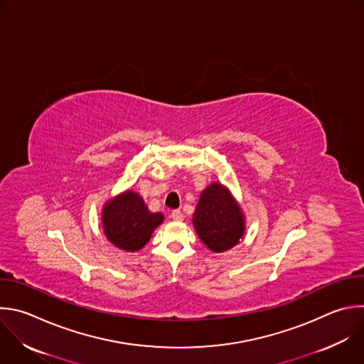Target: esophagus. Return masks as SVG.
<instances>
[{"instance_id":"1","label":"esophagus","mask_w":364,"mask_h":364,"mask_svg":"<svg viewBox=\"0 0 364 364\" xmlns=\"http://www.w3.org/2000/svg\"><path fill=\"white\" fill-rule=\"evenodd\" d=\"M171 218H173L174 221H183V220H184V214H183L180 210H174V211L171 213Z\"/></svg>"}]
</instances>
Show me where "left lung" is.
<instances>
[{"label":"left lung","mask_w":364,"mask_h":364,"mask_svg":"<svg viewBox=\"0 0 364 364\" xmlns=\"http://www.w3.org/2000/svg\"><path fill=\"white\" fill-rule=\"evenodd\" d=\"M193 225L210 252L224 253L245 237L246 215L231 191L214 181L200 194L193 213Z\"/></svg>","instance_id":"1"}]
</instances>
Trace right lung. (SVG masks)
Here are the masks:
<instances>
[{
  "mask_svg": "<svg viewBox=\"0 0 364 364\" xmlns=\"http://www.w3.org/2000/svg\"><path fill=\"white\" fill-rule=\"evenodd\" d=\"M163 221L164 215L151 213L143 197L133 190L109 198L101 211L104 235L114 247L129 253L141 250Z\"/></svg>",
  "mask_w": 364,
  "mask_h": 364,
  "instance_id": "obj_1",
  "label": "right lung"
}]
</instances>
